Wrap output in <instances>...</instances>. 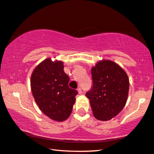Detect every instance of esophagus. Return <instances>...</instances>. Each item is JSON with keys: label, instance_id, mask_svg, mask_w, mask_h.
I'll return each instance as SVG.
<instances>
[{"label": "esophagus", "instance_id": "obj_1", "mask_svg": "<svg viewBox=\"0 0 154 154\" xmlns=\"http://www.w3.org/2000/svg\"><path fill=\"white\" fill-rule=\"evenodd\" d=\"M78 91H79V94H82V89L80 88V87H79V88H78Z\"/></svg>", "mask_w": 154, "mask_h": 154}]
</instances>
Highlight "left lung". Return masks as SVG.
<instances>
[{
    "instance_id": "obj_1",
    "label": "left lung",
    "mask_w": 154,
    "mask_h": 154,
    "mask_svg": "<svg viewBox=\"0 0 154 154\" xmlns=\"http://www.w3.org/2000/svg\"><path fill=\"white\" fill-rule=\"evenodd\" d=\"M92 87L86 93L96 119H112L121 112L127 100L129 81L126 72L111 60H102L91 69Z\"/></svg>"
}]
</instances>
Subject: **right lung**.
I'll return each mask as SVG.
<instances>
[{
    "mask_svg": "<svg viewBox=\"0 0 154 154\" xmlns=\"http://www.w3.org/2000/svg\"><path fill=\"white\" fill-rule=\"evenodd\" d=\"M63 69V62L47 58L35 68L31 77V88L38 106L56 121L69 116L78 94L68 85L69 77Z\"/></svg>",
    "mask_w": 154,
    "mask_h": 154,
    "instance_id": "obj_1",
    "label": "right lung"
}]
</instances>
